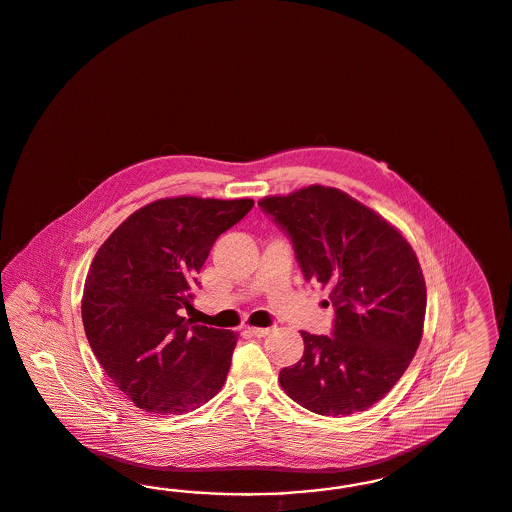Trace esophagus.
Here are the masks:
<instances>
[{
  "instance_id": "34e87169",
  "label": "esophagus",
  "mask_w": 512,
  "mask_h": 512,
  "mask_svg": "<svg viewBox=\"0 0 512 512\" xmlns=\"http://www.w3.org/2000/svg\"><path fill=\"white\" fill-rule=\"evenodd\" d=\"M270 331H272L270 328H247V333H249V335L259 337V339H261V337H266Z\"/></svg>"
}]
</instances>
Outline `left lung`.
<instances>
[{
	"instance_id": "1",
	"label": "left lung",
	"mask_w": 512,
	"mask_h": 512,
	"mask_svg": "<svg viewBox=\"0 0 512 512\" xmlns=\"http://www.w3.org/2000/svg\"><path fill=\"white\" fill-rule=\"evenodd\" d=\"M291 240L307 282L329 289L333 331L310 335L280 385L318 415L366 411L398 383L423 337L427 287L406 238L345 192L312 184L259 202Z\"/></svg>"
}]
</instances>
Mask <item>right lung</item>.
Segmentation results:
<instances>
[{"label":"right lung","mask_w":512,"mask_h":512,"mask_svg":"<svg viewBox=\"0 0 512 512\" xmlns=\"http://www.w3.org/2000/svg\"><path fill=\"white\" fill-rule=\"evenodd\" d=\"M251 207L247 198H165L129 215L99 247L83 287V328L137 408L183 415L225 385L236 335L181 314L215 240Z\"/></svg>","instance_id":"add662e5"}]
</instances>
